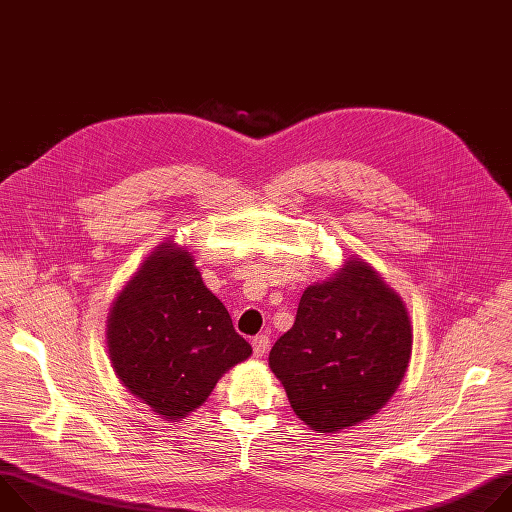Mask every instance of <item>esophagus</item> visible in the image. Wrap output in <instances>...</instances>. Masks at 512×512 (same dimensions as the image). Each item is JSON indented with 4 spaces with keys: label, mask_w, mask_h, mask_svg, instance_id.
I'll list each match as a JSON object with an SVG mask.
<instances>
[{
    "label": "esophagus",
    "mask_w": 512,
    "mask_h": 512,
    "mask_svg": "<svg viewBox=\"0 0 512 512\" xmlns=\"http://www.w3.org/2000/svg\"><path fill=\"white\" fill-rule=\"evenodd\" d=\"M251 344H253V354H255L257 358L265 356V354H267V350H269V338H267L265 334L255 336V338L251 340Z\"/></svg>",
    "instance_id": "esophagus-1"
}]
</instances>
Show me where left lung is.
<instances>
[{
    "label": "left lung",
    "instance_id": "left-lung-1",
    "mask_svg": "<svg viewBox=\"0 0 512 512\" xmlns=\"http://www.w3.org/2000/svg\"><path fill=\"white\" fill-rule=\"evenodd\" d=\"M407 308L383 277L350 259L306 287L296 322L271 348L269 367L291 409L334 433L375 415L401 385L411 358Z\"/></svg>",
    "mask_w": 512,
    "mask_h": 512
}]
</instances>
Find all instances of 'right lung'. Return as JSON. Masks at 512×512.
Instances as JSON below:
<instances>
[{"label": "right lung", "instance_id": "right-lung-1", "mask_svg": "<svg viewBox=\"0 0 512 512\" xmlns=\"http://www.w3.org/2000/svg\"><path fill=\"white\" fill-rule=\"evenodd\" d=\"M107 322L119 381L168 421L200 407L225 371L253 352L192 255L172 241L143 261Z\"/></svg>", "mask_w": 512, "mask_h": 512}]
</instances>
